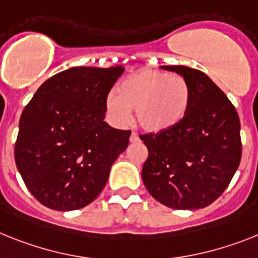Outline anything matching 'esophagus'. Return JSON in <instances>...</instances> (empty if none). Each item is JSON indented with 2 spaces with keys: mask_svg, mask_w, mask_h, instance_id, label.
I'll return each instance as SVG.
<instances>
[{
  "mask_svg": "<svg viewBox=\"0 0 258 258\" xmlns=\"http://www.w3.org/2000/svg\"><path fill=\"white\" fill-rule=\"evenodd\" d=\"M130 142H131V143H138V142H140L139 135H138V134H136V133L131 134V136H130Z\"/></svg>",
  "mask_w": 258,
  "mask_h": 258,
  "instance_id": "esophagus-1",
  "label": "esophagus"
}]
</instances>
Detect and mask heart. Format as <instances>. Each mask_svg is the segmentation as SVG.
I'll use <instances>...</instances> for the list:
<instances>
[{
	"label": "heart",
	"mask_w": 258,
	"mask_h": 258,
	"mask_svg": "<svg viewBox=\"0 0 258 258\" xmlns=\"http://www.w3.org/2000/svg\"><path fill=\"white\" fill-rule=\"evenodd\" d=\"M191 86L181 75L143 69L119 82L116 96L110 94L106 109L115 122L130 118L135 110L136 122L148 133H162L182 122L191 102Z\"/></svg>",
	"instance_id": "obj_1"
}]
</instances>
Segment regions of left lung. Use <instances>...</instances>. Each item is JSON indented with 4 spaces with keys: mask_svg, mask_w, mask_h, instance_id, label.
<instances>
[{
    "mask_svg": "<svg viewBox=\"0 0 258 258\" xmlns=\"http://www.w3.org/2000/svg\"><path fill=\"white\" fill-rule=\"evenodd\" d=\"M161 68L189 81L191 102L174 128L140 135L148 148L143 182L156 201L170 209H203L222 196L239 168V115L203 72L183 66Z\"/></svg>",
    "mask_w": 258,
    "mask_h": 258,
    "instance_id": "left-lung-1",
    "label": "left lung"
}]
</instances>
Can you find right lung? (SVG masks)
<instances>
[{
    "label": "right lung",
    "mask_w": 258,
    "mask_h": 258,
    "mask_svg": "<svg viewBox=\"0 0 258 258\" xmlns=\"http://www.w3.org/2000/svg\"><path fill=\"white\" fill-rule=\"evenodd\" d=\"M122 66L73 67L52 76L23 110L14 157L29 191L45 207L88 206L105 187L131 131L103 120Z\"/></svg>",
    "instance_id": "add662e5"
}]
</instances>
